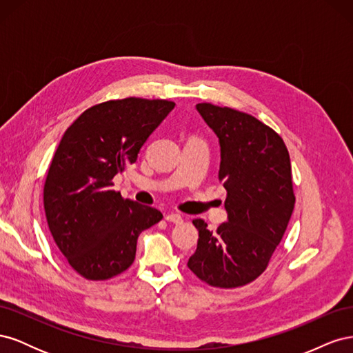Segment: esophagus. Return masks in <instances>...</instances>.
<instances>
[{"label": "esophagus", "instance_id": "esophagus-1", "mask_svg": "<svg viewBox=\"0 0 353 353\" xmlns=\"http://www.w3.org/2000/svg\"><path fill=\"white\" fill-rule=\"evenodd\" d=\"M165 219L168 222H174V223H181L184 221V216L181 215V213H166L165 215Z\"/></svg>", "mask_w": 353, "mask_h": 353}]
</instances>
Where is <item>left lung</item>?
I'll return each instance as SVG.
<instances>
[{
  "label": "left lung",
  "instance_id": "obj_1",
  "mask_svg": "<svg viewBox=\"0 0 353 353\" xmlns=\"http://www.w3.org/2000/svg\"><path fill=\"white\" fill-rule=\"evenodd\" d=\"M196 108L219 138L228 221L209 231L193 219L199 241L187 266L212 287L236 288L262 275L283 240L296 201L290 156L283 138L254 116L212 103Z\"/></svg>",
  "mask_w": 353,
  "mask_h": 353
}]
</instances>
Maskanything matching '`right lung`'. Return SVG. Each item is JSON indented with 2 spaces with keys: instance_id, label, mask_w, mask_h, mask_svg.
Returning <instances> with one entry per match:
<instances>
[{
  "instance_id": "right-lung-1",
  "label": "right lung",
  "mask_w": 353,
  "mask_h": 353,
  "mask_svg": "<svg viewBox=\"0 0 353 353\" xmlns=\"http://www.w3.org/2000/svg\"><path fill=\"white\" fill-rule=\"evenodd\" d=\"M169 100L126 97L85 110L63 135L44 183L48 228L72 270L91 281L125 272L140 234L163 218L126 200L113 178L134 163L169 112Z\"/></svg>"
}]
</instances>
